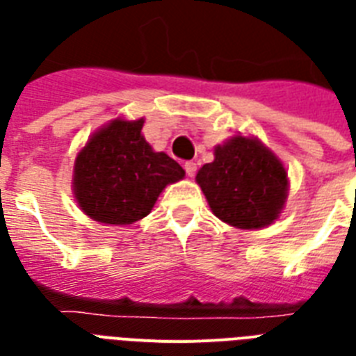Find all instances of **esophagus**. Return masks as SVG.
I'll return each instance as SVG.
<instances>
[{"label":"esophagus","mask_w":356,"mask_h":356,"mask_svg":"<svg viewBox=\"0 0 356 356\" xmlns=\"http://www.w3.org/2000/svg\"><path fill=\"white\" fill-rule=\"evenodd\" d=\"M184 172H186V175H188V177H194L195 172H197V166H195V162H192V161L184 162Z\"/></svg>","instance_id":"obj_1"}]
</instances>
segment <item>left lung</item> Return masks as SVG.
I'll use <instances>...</instances> for the list:
<instances>
[{
    "label": "left lung",
    "instance_id": "left-lung-1",
    "mask_svg": "<svg viewBox=\"0 0 356 356\" xmlns=\"http://www.w3.org/2000/svg\"><path fill=\"white\" fill-rule=\"evenodd\" d=\"M212 212L238 229H260L277 220L288 190L281 161L259 140L234 136L214 149V161L197 172Z\"/></svg>",
    "mask_w": 356,
    "mask_h": 356
}]
</instances>
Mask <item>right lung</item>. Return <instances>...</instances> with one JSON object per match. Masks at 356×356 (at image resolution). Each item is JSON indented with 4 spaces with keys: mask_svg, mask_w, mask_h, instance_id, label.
Returning <instances> with one entry per match:
<instances>
[{
    "mask_svg": "<svg viewBox=\"0 0 356 356\" xmlns=\"http://www.w3.org/2000/svg\"><path fill=\"white\" fill-rule=\"evenodd\" d=\"M144 120H114L97 131L75 161L74 192L96 222L127 225L147 216L166 184L184 170L166 153H155L142 136Z\"/></svg>",
    "mask_w": 356,
    "mask_h": 356,
    "instance_id": "right-lung-1",
    "label": "right lung"
}]
</instances>
